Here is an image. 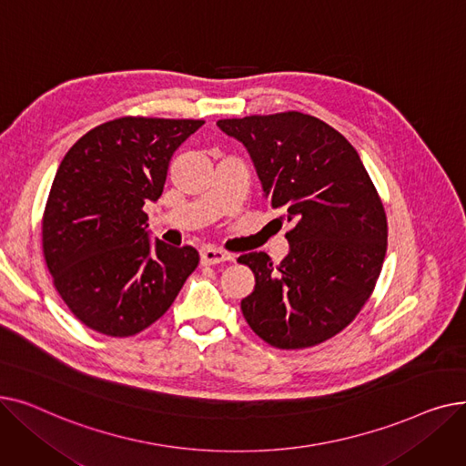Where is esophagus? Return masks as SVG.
<instances>
[{"label": "esophagus", "mask_w": 466, "mask_h": 466, "mask_svg": "<svg viewBox=\"0 0 466 466\" xmlns=\"http://www.w3.org/2000/svg\"><path fill=\"white\" fill-rule=\"evenodd\" d=\"M200 258H202V264H220V262L232 260V255L217 248H204L200 251Z\"/></svg>", "instance_id": "1"}]
</instances>
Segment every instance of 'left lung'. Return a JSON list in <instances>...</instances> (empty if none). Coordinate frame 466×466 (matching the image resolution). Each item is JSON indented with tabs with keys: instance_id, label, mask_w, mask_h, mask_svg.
Instances as JSON below:
<instances>
[{
	"instance_id": "obj_1",
	"label": "left lung",
	"mask_w": 466,
	"mask_h": 466,
	"mask_svg": "<svg viewBox=\"0 0 466 466\" xmlns=\"http://www.w3.org/2000/svg\"><path fill=\"white\" fill-rule=\"evenodd\" d=\"M248 147L264 196L292 228L290 251L241 255L255 290L241 300L251 330L278 350H304L344 330L369 302L387 251L383 202L353 145L299 111L220 118Z\"/></svg>"
}]
</instances>
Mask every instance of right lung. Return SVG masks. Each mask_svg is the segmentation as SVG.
<instances>
[{"label":"right lung","instance_id":"1","mask_svg":"<svg viewBox=\"0 0 466 466\" xmlns=\"http://www.w3.org/2000/svg\"><path fill=\"white\" fill-rule=\"evenodd\" d=\"M204 125L120 116L86 132L55 176L41 218L53 285L88 329L134 336L169 309L200 255L151 246L143 206L160 198L171 155Z\"/></svg>","mask_w":466,"mask_h":466}]
</instances>
